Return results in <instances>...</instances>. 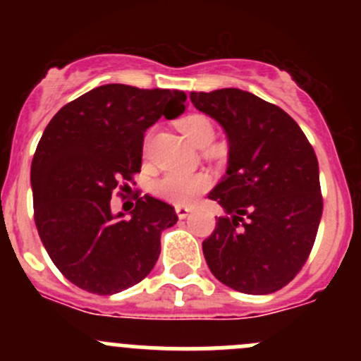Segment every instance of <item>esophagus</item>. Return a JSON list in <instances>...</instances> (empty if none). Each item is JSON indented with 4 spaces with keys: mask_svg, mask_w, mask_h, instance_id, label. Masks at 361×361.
Wrapping results in <instances>:
<instances>
[{
    "mask_svg": "<svg viewBox=\"0 0 361 361\" xmlns=\"http://www.w3.org/2000/svg\"><path fill=\"white\" fill-rule=\"evenodd\" d=\"M190 211L192 209L188 206H181V204H180V206H176V214L180 218H187L188 214H190Z\"/></svg>",
    "mask_w": 361,
    "mask_h": 361,
    "instance_id": "esophagus-1",
    "label": "esophagus"
}]
</instances>
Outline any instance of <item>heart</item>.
<instances>
[{
	"mask_svg": "<svg viewBox=\"0 0 361 361\" xmlns=\"http://www.w3.org/2000/svg\"><path fill=\"white\" fill-rule=\"evenodd\" d=\"M183 136L194 147L206 148L214 137V127L211 120L204 115H188L178 122ZM209 187L207 174H180L167 173L154 183V192L164 201L174 204H187L197 194Z\"/></svg>",
	"mask_w": 361,
	"mask_h": 361,
	"instance_id": "obj_1",
	"label": "heart"
}]
</instances>
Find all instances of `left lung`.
Masks as SVG:
<instances>
[{
	"label": "left lung",
	"mask_w": 361,
	"mask_h": 361,
	"mask_svg": "<svg viewBox=\"0 0 361 361\" xmlns=\"http://www.w3.org/2000/svg\"><path fill=\"white\" fill-rule=\"evenodd\" d=\"M190 99L228 140L227 173L207 195L227 213L202 243L207 267L238 292H278L305 264L322 220L314 150L288 113L246 90Z\"/></svg>",
	"instance_id": "1"
}]
</instances>
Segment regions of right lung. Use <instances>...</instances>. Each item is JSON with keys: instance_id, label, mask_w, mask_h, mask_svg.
Here are the masks:
<instances>
[{"instance_id": "add662e5", "label": "right lung", "mask_w": 361, "mask_h": 361, "mask_svg": "<svg viewBox=\"0 0 361 361\" xmlns=\"http://www.w3.org/2000/svg\"><path fill=\"white\" fill-rule=\"evenodd\" d=\"M185 99L181 90L108 83L61 108L43 130L31 164L36 228L56 267L78 288L118 293L154 269L160 234L178 221L174 207L136 195L126 216L113 214L110 201L141 171L148 127L162 115L180 116Z\"/></svg>"}]
</instances>
